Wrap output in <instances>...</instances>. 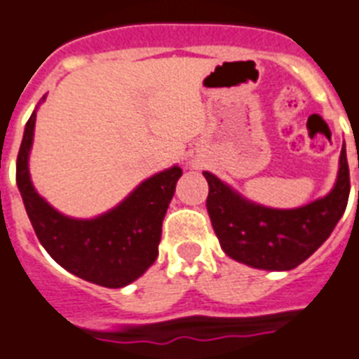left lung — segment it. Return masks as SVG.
<instances>
[{
	"label": "left lung",
	"instance_id": "1",
	"mask_svg": "<svg viewBox=\"0 0 359 359\" xmlns=\"http://www.w3.org/2000/svg\"><path fill=\"white\" fill-rule=\"evenodd\" d=\"M210 186L206 208L226 255L261 270H292L314 254L345 213L351 179L345 144L330 194L292 210L255 204L204 171Z\"/></svg>",
	"mask_w": 359,
	"mask_h": 359
}]
</instances>
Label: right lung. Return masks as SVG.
<instances>
[{
  "label": "right lung",
  "instance_id": "right-lung-1",
  "mask_svg": "<svg viewBox=\"0 0 359 359\" xmlns=\"http://www.w3.org/2000/svg\"><path fill=\"white\" fill-rule=\"evenodd\" d=\"M36 109L25 126L16 162L18 188L36 236L50 257L74 276L100 287H126L155 263L162 221L182 170L173 165L153 175L118 206L95 219L63 215L38 195L29 173Z\"/></svg>",
  "mask_w": 359,
  "mask_h": 359
}]
</instances>
